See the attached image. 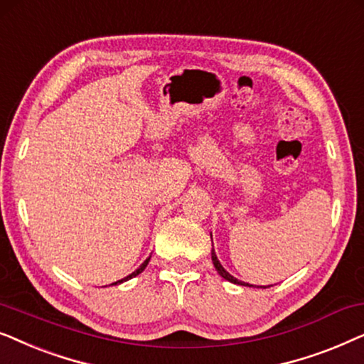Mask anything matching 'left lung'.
<instances>
[{
  "mask_svg": "<svg viewBox=\"0 0 364 364\" xmlns=\"http://www.w3.org/2000/svg\"><path fill=\"white\" fill-rule=\"evenodd\" d=\"M211 259H213V264H215V268H216V271L218 273H220L223 278L225 279H228V281H231V283H235V284H241V287H253V284H248V283H243V281H240V279H236L235 276H231L230 273H228V271L223 268L221 266V263L220 261H218V256H216V253H215V250H211ZM261 288H266V287H261Z\"/></svg>",
  "mask_w": 364,
  "mask_h": 364,
  "instance_id": "left-lung-1",
  "label": "left lung"
}]
</instances>
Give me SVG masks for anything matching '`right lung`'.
Listing matches in <instances>:
<instances>
[{
	"label": "right lung",
	"instance_id": "obj_1",
	"mask_svg": "<svg viewBox=\"0 0 364 364\" xmlns=\"http://www.w3.org/2000/svg\"><path fill=\"white\" fill-rule=\"evenodd\" d=\"M149 259H151V256H149V258H148L146 261H144V263H143L141 266H139V268H138L136 271H133V273H132V274H128V276H126V278H123V279L116 281V283H113V284H119V283H123V281H128V279H132V278H134V276H138L139 273H141V271H143L144 268H146V266H148V263H149Z\"/></svg>",
	"mask_w": 364,
	"mask_h": 364
}]
</instances>
